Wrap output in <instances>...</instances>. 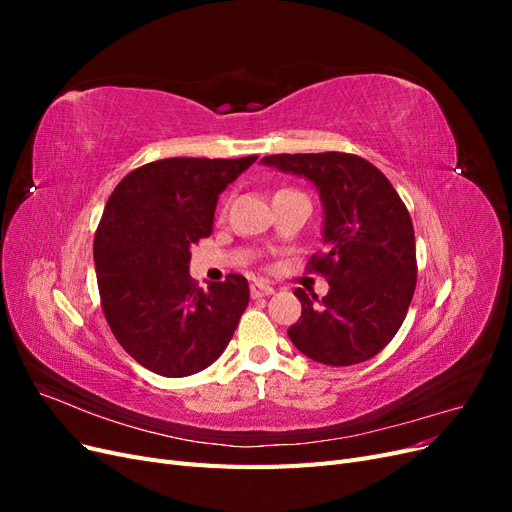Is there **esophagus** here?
Here are the masks:
<instances>
[{"instance_id":"34e87169","label":"esophagus","mask_w":512,"mask_h":512,"mask_svg":"<svg viewBox=\"0 0 512 512\" xmlns=\"http://www.w3.org/2000/svg\"><path fill=\"white\" fill-rule=\"evenodd\" d=\"M250 292H252L254 299H258V297H269V294H273L275 290H273V286H269V284L254 282V284L250 286Z\"/></svg>"}]
</instances>
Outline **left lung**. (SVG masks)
<instances>
[{
    "label": "left lung",
    "instance_id": "left-lung-1",
    "mask_svg": "<svg viewBox=\"0 0 512 512\" xmlns=\"http://www.w3.org/2000/svg\"><path fill=\"white\" fill-rule=\"evenodd\" d=\"M314 185L324 254L312 267L329 280L322 301L294 290L301 318L290 342L312 361L346 367L376 356L404 322L416 286L414 228L380 170L350 153H277L260 160Z\"/></svg>",
    "mask_w": 512,
    "mask_h": 512
}]
</instances>
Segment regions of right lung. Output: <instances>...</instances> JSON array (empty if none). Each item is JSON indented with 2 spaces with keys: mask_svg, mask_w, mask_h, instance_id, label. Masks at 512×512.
<instances>
[{
  "mask_svg": "<svg viewBox=\"0 0 512 512\" xmlns=\"http://www.w3.org/2000/svg\"><path fill=\"white\" fill-rule=\"evenodd\" d=\"M166 158L123 177L94 239L102 309L121 348L164 378L220 359L250 303L243 275L198 288L190 247L209 237L220 194L256 162Z\"/></svg>",
  "mask_w": 512,
  "mask_h": 512,
  "instance_id": "1",
  "label": "right lung"
}]
</instances>
